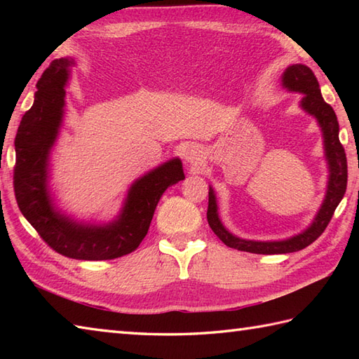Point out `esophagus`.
<instances>
[{
    "label": "esophagus",
    "instance_id": "esophagus-1",
    "mask_svg": "<svg viewBox=\"0 0 359 359\" xmlns=\"http://www.w3.org/2000/svg\"><path fill=\"white\" fill-rule=\"evenodd\" d=\"M185 160H187V163L191 166V168H196L197 165H199L202 162V154H201L199 148H196V147L188 148L187 149V154H185Z\"/></svg>",
    "mask_w": 359,
    "mask_h": 359
}]
</instances>
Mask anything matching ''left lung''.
Instances as JSON below:
<instances>
[{
  "label": "left lung",
  "mask_w": 359,
  "mask_h": 359,
  "mask_svg": "<svg viewBox=\"0 0 359 359\" xmlns=\"http://www.w3.org/2000/svg\"><path fill=\"white\" fill-rule=\"evenodd\" d=\"M282 85L288 90H294V93L302 94V109L316 117L319 126L323 128L325 156L327 160H329L330 168V179L324 203L316 215L313 224H311L310 228H307L304 233L293 236L292 239L279 242L245 241L236 238L231 233H228L217 216L215 191L210 188L207 219L211 230L215 231V234L226 247L241 251H248V253L256 255L293 253V251H299L309 247L310 243H313L319 236L324 233L327 225H329L333 217V212L337 210L342 197H344L347 188V157L344 147H342L339 142V125L337 114H334L329 103L324 102L321 89H319V83L315 77L313 71L306 65L288 66L284 75H282Z\"/></svg>",
  "instance_id": "1"
}]
</instances>
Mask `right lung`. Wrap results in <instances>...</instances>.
I'll return each instance as SVG.
<instances>
[{"mask_svg":"<svg viewBox=\"0 0 359 359\" xmlns=\"http://www.w3.org/2000/svg\"><path fill=\"white\" fill-rule=\"evenodd\" d=\"M72 60H53L36 83L32 108L15 137L13 189L22 216L57 253L81 261H108L129 255L144 239L154 210L168 187L184 180L179 158L158 166L131 187L123 211L108 225H81L53 210L46 179L48 158L65 108V85Z\"/></svg>","mask_w":359,"mask_h":359,"instance_id":"1","label":"right lung"}]
</instances>
